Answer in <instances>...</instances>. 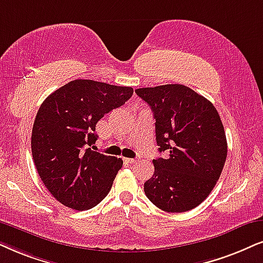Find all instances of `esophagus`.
Segmentation results:
<instances>
[{"label": "esophagus", "instance_id": "34e87169", "mask_svg": "<svg viewBox=\"0 0 263 263\" xmlns=\"http://www.w3.org/2000/svg\"><path fill=\"white\" fill-rule=\"evenodd\" d=\"M126 162H128V164H135V162H138L139 159H125Z\"/></svg>", "mask_w": 263, "mask_h": 263}]
</instances>
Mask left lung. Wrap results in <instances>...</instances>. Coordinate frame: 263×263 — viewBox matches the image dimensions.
I'll return each mask as SVG.
<instances>
[{
	"label": "left lung",
	"instance_id": "8db88e82",
	"mask_svg": "<svg viewBox=\"0 0 263 263\" xmlns=\"http://www.w3.org/2000/svg\"><path fill=\"white\" fill-rule=\"evenodd\" d=\"M152 108L159 152L144 193L166 212H184L209 197L227 158V139L214 104L184 85L136 89Z\"/></svg>",
	"mask_w": 263,
	"mask_h": 263
}]
</instances>
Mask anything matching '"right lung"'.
Listing matches in <instances>:
<instances>
[{
	"mask_svg": "<svg viewBox=\"0 0 263 263\" xmlns=\"http://www.w3.org/2000/svg\"><path fill=\"white\" fill-rule=\"evenodd\" d=\"M132 95V87L74 80L43 101L32 126V159L43 184L63 205L88 210L110 192L122 160L87 147L97 141V122Z\"/></svg>",
	"mask_w": 263,
	"mask_h": 263,
	"instance_id": "obj_1",
	"label": "right lung"
}]
</instances>
